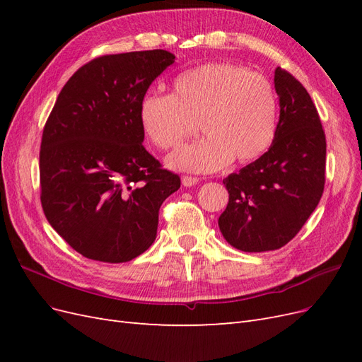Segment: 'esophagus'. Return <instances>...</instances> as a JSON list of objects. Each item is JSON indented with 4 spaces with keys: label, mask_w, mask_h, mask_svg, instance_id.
Returning a JSON list of instances; mask_svg holds the SVG:
<instances>
[{
    "label": "esophagus",
    "mask_w": 362,
    "mask_h": 362,
    "mask_svg": "<svg viewBox=\"0 0 362 362\" xmlns=\"http://www.w3.org/2000/svg\"><path fill=\"white\" fill-rule=\"evenodd\" d=\"M181 182H182L184 187H192V185L199 182V178H196V177H182Z\"/></svg>",
    "instance_id": "obj_1"
}]
</instances>
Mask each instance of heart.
I'll return each mask as SVG.
<instances>
[{
	"label": "heart",
	"mask_w": 362,
	"mask_h": 362,
	"mask_svg": "<svg viewBox=\"0 0 362 362\" xmlns=\"http://www.w3.org/2000/svg\"><path fill=\"white\" fill-rule=\"evenodd\" d=\"M139 124L149 144L169 149L194 122L205 137L175 149L173 170L210 173L234 158L249 163L270 148L276 133L278 98L270 81L234 63H205L172 81V95L148 92L139 103Z\"/></svg>",
	"instance_id": "heart-1"
}]
</instances>
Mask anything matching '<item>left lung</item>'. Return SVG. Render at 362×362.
Wrapping results in <instances>:
<instances>
[{"label":"left lung","instance_id":"1","mask_svg":"<svg viewBox=\"0 0 362 362\" xmlns=\"http://www.w3.org/2000/svg\"><path fill=\"white\" fill-rule=\"evenodd\" d=\"M279 122L266 154L223 180L218 228L243 252L275 250L300 231L325 189L326 137L317 108L291 74L275 69Z\"/></svg>","mask_w":362,"mask_h":362}]
</instances>
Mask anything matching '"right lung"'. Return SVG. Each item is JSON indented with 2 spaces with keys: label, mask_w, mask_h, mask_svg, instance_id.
Segmentation results:
<instances>
[{
  "label": "right lung",
  "mask_w": 362,
  "mask_h": 362,
  "mask_svg": "<svg viewBox=\"0 0 362 362\" xmlns=\"http://www.w3.org/2000/svg\"><path fill=\"white\" fill-rule=\"evenodd\" d=\"M175 62L164 49L103 56L64 84L43 128L40 201L83 257L127 262L154 243L158 210L181 185L144 148L139 103Z\"/></svg>",
  "instance_id": "1"
}]
</instances>
